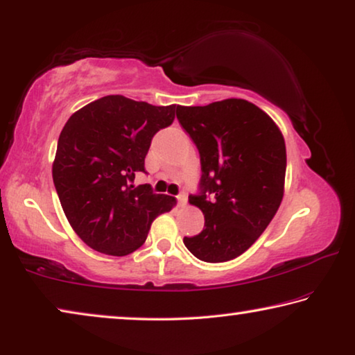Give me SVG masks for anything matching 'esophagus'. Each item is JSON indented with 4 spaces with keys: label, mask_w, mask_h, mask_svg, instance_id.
Listing matches in <instances>:
<instances>
[{
    "label": "esophagus",
    "mask_w": 355,
    "mask_h": 355,
    "mask_svg": "<svg viewBox=\"0 0 355 355\" xmlns=\"http://www.w3.org/2000/svg\"><path fill=\"white\" fill-rule=\"evenodd\" d=\"M178 202H179V206H181V207H185V206H187V196L181 193L178 196Z\"/></svg>",
    "instance_id": "1"
}]
</instances>
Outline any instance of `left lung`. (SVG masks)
Returning <instances> with one entry per match:
<instances>
[{
	"instance_id": "8db88e82",
	"label": "left lung",
	"mask_w": 355,
	"mask_h": 355,
	"mask_svg": "<svg viewBox=\"0 0 355 355\" xmlns=\"http://www.w3.org/2000/svg\"><path fill=\"white\" fill-rule=\"evenodd\" d=\"M178 119L201 159V193L189 202L205 214L198 236L184 237L206 263L234 259L258 241L280 207L286 146L274 119L243 98L179 105Z\"/></svg>"
}]
</instances>
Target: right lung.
Wrapping results in <instances>:
<instances>
[{
	"label": "right lung",
	"mask_w": 355,
	"mask_h": 355,
	"mask_svg": "<svg viewBox=\"0 0 355 355\" xmlns=\"http://www.w3.org/2000/svg\"><path fill=\"white\" fill-rule=\"evenodd\" d=\"M179 105L154 107L105 96L75 112L62 127L53 182L69 223L96 252L125 257L146 241L150 223L176 198L133 185L144 171L150 139L174 121Z\"/></svg>",
	"instance_id": "obj_1"
}]
</instances>
